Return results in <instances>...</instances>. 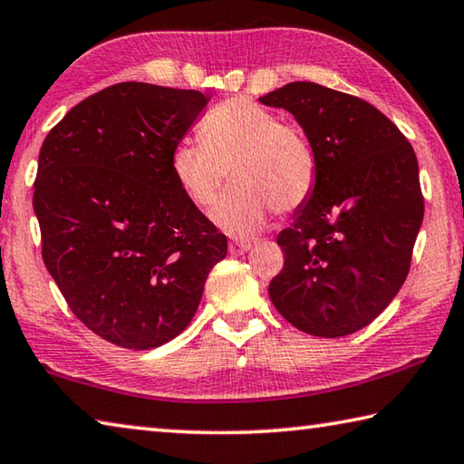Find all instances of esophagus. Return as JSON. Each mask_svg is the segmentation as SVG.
I'll list each match as a JSON object with an SVG mask.
<instances>
[{"label":"esophagus","mask_w":464,"mask_h":464,"mask_svg":"<svg viewBox=\"0 0 464 464\" xmlns=\"http://www.w3.org/2000/svg\"><path fill=\"white\" fill-rule=\"evenodd\" d=\"M227 250H230V255H245L250 250V242H230Z\"/></svg>","instance_id":"esophagus-1"}]
</instances>
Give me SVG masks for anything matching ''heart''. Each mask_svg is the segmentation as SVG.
I'll return each instance as SVG.
<instances>
[{"label": "heart", "instance_id": "obj_1", "mask_svg": "<svg viewBox=\"0 0 464 464\" xmlns=\"http://www.w3.org/2000/svg\"><path fill=\"white\" fill-rule=\"evenodd\" d=\"M201 140L177 142L169 169L193 206L216 201L230 170L234 187L211 211V222L237 238L253 237L273 209L285 214L310 198L318 160L302 130L250 100H227L208 113Z\"/></svg>", "mask_w": 464, "mask_h": 464}]
</instances>
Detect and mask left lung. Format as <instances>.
<instances>
[{"instance_id":"obj_1","label":"left lung","mask_w":464,"mask_h":464,"mask_svg":"<svg viewBox=\"0 0 464 464\" xmlns=\"http://www.w3.org/2000/svg\"><path fill=\"white\" fill-rule=\"evenodd\" d=\"M258 102L294 113L318 160L312 195L277 237L285 265L269 297L297 330L348 336L369 326L408 277L424 219L416 152L371 103L312 81Z\"/></svg>"}]
</instances>
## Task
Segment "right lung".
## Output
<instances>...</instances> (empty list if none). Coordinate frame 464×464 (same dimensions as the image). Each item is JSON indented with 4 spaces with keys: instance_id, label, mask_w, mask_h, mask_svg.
<instances>
[{
    "instance_id": "obj_1",
    "label": "right lung",
    "mask_w": 464,
    "mask_h": 464,
    "mask_svg": "<svg viewBox=\"0 0 464 464\" xmlns=\"http://www.w3.org/2000/svg\"><path fill=\"white\" fill-rule=\"evenodd\" d=\"M208 97L111 85L44 138L34 214L48 273L97 336L149 351L181 334L227 240L173 181L170 150Z\"/></svg>"
}]
</instances>
